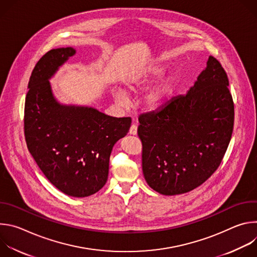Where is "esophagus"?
Segmentation results:
<instances>
[{"mask_svg":"<svg viewBox=\"0 0 257 257\" xmlns=\"http://www.w3.org/2000/svg\"><path fill=\"white\" fill-rule=\"evenodd\" d=\"M129 133H130L131 135H136V134H137V126H136L135 124L131 125L130 130H129Z\"/></svg>","mask_w":257,"mask_h":257,"instance_id":"1","label":"esophagus"}]
</instances>
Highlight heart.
<instances>
[{
    "label": "heart",
    "instance_id": "heart-1",
    "mask_svg": "<svg viewBox=\"0 0 257 257\" xmlns=\"http://www.w3.org/2000/svg\"><path fill=\"white\" fill-rule=\"evenodd\" d=\"M164 72L165 67L157 62H152L139 67L125 78V91L138 92L144 89L158 77L163 75ZM176 80V75L173 73L162 77L142 94L140 98L141 107L144 108L145 111H154V109H156L171 92ZM113 97L115 101L121 105L127 102L126 94L120 88L113 89Z\"/></svg>",
    "mask_w": 257,
    "mask_h": 257
}]
</instances>
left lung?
<instances>
[{
  "mask_svg": "<svg viewBox=\"0 0 257 257\" xmlns=\"http://www.w3.org/2000/svg\"><path fill=\"white\" fill-rule=\"evenodd\" d=\"M142 171L163 195L189 192L221 164L234 126L229 80L219 62L208 57L186 95H178L138 118Z\"/></svg>",
  "mask_w": 257,
  "mask_h": 257,
  "instance_id": "left-lung-1",
  "label": "left lung"
}]
</instances>
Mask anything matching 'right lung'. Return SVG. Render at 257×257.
Listing matches in <instances>:
<instances>
[{"instance_id": "obj_1", "label": "right lung", "mask_w": 257, "mask_h": 257, "mask_svg": "<svg viewBox=\"0 0 257 257\" xmlns=\"http://www.w3.org/2000/svg\"><path fill=\"white\" fill-rule=\"evenodd\" d=\"M75 54L71 47L51 50L35 65L25 98L24 133L29 153L52 184L69 196L86 197L106 183L109 156L127 135L131 118L58 101L50 79Z\"/></svg>"}]
</instances>
